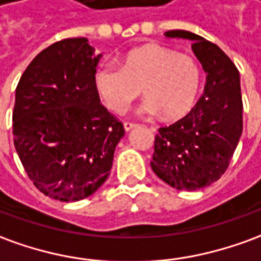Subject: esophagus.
Instances as JSON below:
<instances>
[{
	"label": "esophagus",
	"mask_w": 261,
	"mask_h": 261,
	"mask_svg": "<svg viewBox=\"0 0 261 261\" xmlns=\"http://www.w3.org/2000/svg\"><path fill=\"white\" fill-rule=\"evenodd\" d=\"M137 123H133V121H124V128L125 131L131 130V128H134V127H137Z\"/></svg>",
	"instance_id": "1"
}]
</instances>
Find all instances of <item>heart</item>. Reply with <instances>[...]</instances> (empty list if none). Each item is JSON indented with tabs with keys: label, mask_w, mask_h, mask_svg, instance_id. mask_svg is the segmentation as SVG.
<instances>
[{
	"label": "heart",
	"mask_w": 261,
	"mask_h": 261,
	"mask_svg": "<svg viewBox=\"0 0 261 261\" xmlns=\"http://www.w3.org/2000/svg\"><path fill=\"white\" fill-rule=\"evenodd\" d=\"M94 89L106 107L124 113L141 94L145 116L161 113L167 120H176L192 110L202 85V67L189 55L158 43H148L127 52L120 66L100 63L93 76Z\"/></svg>",
	"instance_id": "b5f03b06"
}]
</instances>
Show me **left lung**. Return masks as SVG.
Instances as JSON below:
<instances>
[{
	"label": "left lung",
	"mask_w": 261,
	"mask_h": 261,
	"mask_svg": "<svg viewBox=\"0 0 261 261\" xmlns=\"http://www.w3.org/2000/svg\"><path fill=\"white\" fill-rule=\"evenodd\" d=\"M168 38L191 39L206 72L205 93L185 117L158 128L151 168L179 191H196L218 181L230 164L243 131L240 76L230 58L212 42L188 31Z\"/></svg>",
	"instance_id": "left-lung-1"
}]
</instances>
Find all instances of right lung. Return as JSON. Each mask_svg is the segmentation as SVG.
<instances>
[{
  "label": "right lung",
  "instance_id": "right-lung-1",
  "mask_svg": "<svg viewBox=\"0 0 261 261\" xmlns=\"http://www.w3.org/2000/svg\"><path fill=\"white\" fill-rule=\"evenodd\" d=\"M99 58L86 38L43 49L18 82L12 134L25 172L42 194L85 199L110 175L124 125L100 103L93 83Z\"/></svg>",
  "mask_w": 261,
  "mask_h": 261
}]
</instances>
